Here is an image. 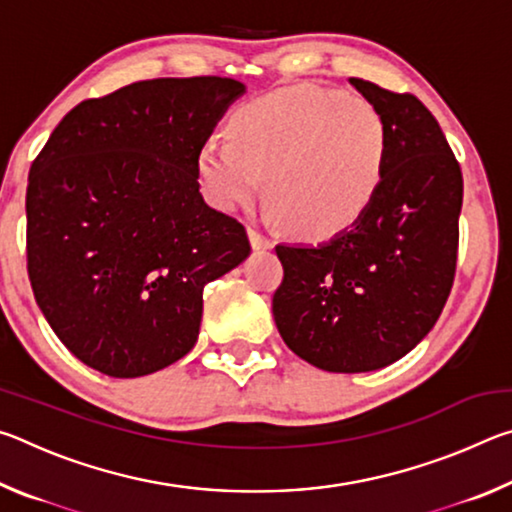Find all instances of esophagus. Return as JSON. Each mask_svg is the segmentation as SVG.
<instances>
[{
	"instance_id": "obj_1",
	"label": "esophagus",
	"mask_w": 512,
	"mask_h": 512,
	"mask_svg": "<svg viewBox=\"0 0 512 512\" xmlns=\"http://www.w3.org/2000/svg\"><path fill=\"white\" fill-rule=\"evenodd\" d=\"M248 235H250V244H253V248H255V250H268V248L273 246V241L268 239V237H264L262 232L255 230V228H250V230H248Z\"/></svg>"
}]
</instances>
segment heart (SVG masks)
<instances>
[{"mask_svg": "<svg viewBox=\"0 0 512 512\" xmlns=\"http://www.w3.org/2000/svg\"><path fill=\"white\" fill-rule=\"evenodd\" d=\"M391 135L375 103L336 88L298 83L246 103L230 119V142L198 151L210 201L235 210L262 192L277 221L327 239L352 228L384 183Z\"/></svg>", "mask_w": 512, "mask_h": 512, "instance_id": "heart-1", "label": "heart"}]
</instances>
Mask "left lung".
I'll use <instances>...</instances> for the list:
<instances>
[{"mask_svg": "<svg viewBox=\"0 0 512 512\" xmlns=\"http://www.w3.org/2000/svg\"><path fill=\"white\" fill-rule=\"evenodd\" d=\"M384 112L391 153L368 212L325 244H280L273 318L284 343L327 372H370L411 352L443 311L456 273L461 164L409 92L350 79Z\"/></svg>", "mask_w": 512, "mask_h": 512, "instance_id": "left-lung-1", "label": "left lung"}]
</instances>
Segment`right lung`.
<instances>
[{"instance_id":"right-lung-1","label":"right lung","mask_w":512,"mask_h":512,"mask_svg":"<svg viewBox=\"0 0 512 512\" xmlns=\"http://www.w3.org/2000/svg\"><path fill=\"white\" fill-rule=\"evenodd\" d=\"M244 92L221 76L131 83L69 110L33 160L31 289L85 366L131 379L183 359L205 284L250 255L198 185V151Z\"/></svg>"}]
</instances>
